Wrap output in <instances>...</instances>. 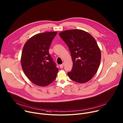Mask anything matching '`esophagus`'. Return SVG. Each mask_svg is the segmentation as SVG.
Segmentation results:
<instances>
[{"label":"esophagus","instance_id":"34e87169","mask_svg":"<svg viewBox=\"0 0 123 123\" xmlns=\"http://www.w3.org/2000/svg\"><path fill=\"white\" fill-rule=\"evenodd\" d=\"M63 66H64V64H61V65H59V67H60V68H63Z\"/></svg>","mask_w":123,"mask_h":123}]
</instances>
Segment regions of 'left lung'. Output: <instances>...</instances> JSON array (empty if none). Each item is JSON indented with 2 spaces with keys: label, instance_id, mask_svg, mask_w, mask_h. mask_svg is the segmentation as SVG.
Instances as JSON below:
<instances>
[{
  "label": "left lung",
  "instance_id": "8db88e82",
  "mask_svg": "<svg viewBox=\"0 0 123 123\" xmlns=\"http://www.w3.org/2000/svg\"><path fill=\"white\" fill-rule=\"evenodd\" d=\"M59 35L68 46L73 61L68 77L79 83L90 81L97 73L101 58L95 39L89 33L78 29L65 31Z\"/></svg>",
  "mask_w": 123,
  "mask_h": 123
}]
</instances>
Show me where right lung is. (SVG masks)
Returning a JSON list of instances; mask_svg holds the SVG:
<instances>
[{
	"instance_id": "1",
	"label": "right lung",
	"mask_w": 123,
	"mask_h": 123,
	"mask_svg": "<svg viewBox=\"0 0 123 123\" xmlns=\"http://www.w3.org/2000/svg\"><path fill=\"white\" fill-rule=\"evenodd\" d=\"M57 32L38 33L30 38L23 48L21 64L27 77L33 84L44 86L55 80L58 68L49 49Z\"/></svg>"
}]
</instances>
